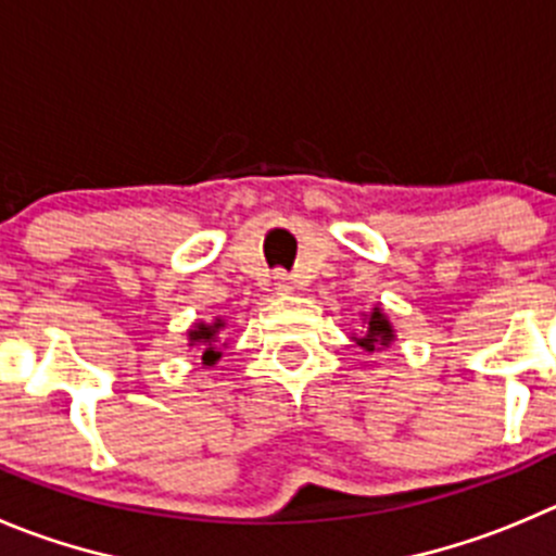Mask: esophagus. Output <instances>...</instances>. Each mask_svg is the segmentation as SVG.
Returning a JSON list of instances; mask_svg holds the SVG:
<instances>
[{"mask_svg":"<svg viewBox=\"0 0 556 556\" xmlns=\"http://www.w3.org/2000/svg\"><path fill=\"white\" fill-rule=\"evenodd\" d=\"M273 287H275V292L278 294H289L292 292V278H289L287 273H283V269H278V273L273 275Z\"/></svg>","mask_w":556,"mask_h":556,"instance_id":"1","label":"esophagus"}]
</instances>
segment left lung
Wrapping results in <instances>:
<instances>
[{
  "label": "left lung",
  "instance_id": "obj_1",
  "mask_svg": "<svg viewBox=\"0 0 556 556\" xmlns=\"http://www.w3.org/2000/svg\"><path fill=\"white\" fill-rule=\"evenodd\" d=\"M395 341V330L390 325L388 316L382 314V308H374L371 314H366V330L361 336H354V343L366 352H379V349L390 346Z\"/></svg>",
  "mask_w": 556,
  "mask_h": 556
}]
</instances>
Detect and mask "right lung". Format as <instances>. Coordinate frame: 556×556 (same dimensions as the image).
Listing matches in <instances>:
<instances>
[{
    "label": "right lung",
    "mask_w": 556,
    "mask_h": 556,
    "mask_svg": "<svg viewBox=\"0 0 556 556\" xmlns=\"http://www.w3.org/2000/svg\"><path fill=\"white\" fill-rule=\"evenodd\" d=\"M226 321L224 319H215V321H195L193 327L188 330V341L190 346H204L202 349V363L204 366H215L220 361V349L215 346L218 343V332L224 330Z\"/></svg>",
    "instance_id": "add662e5"
}]
</instances>
